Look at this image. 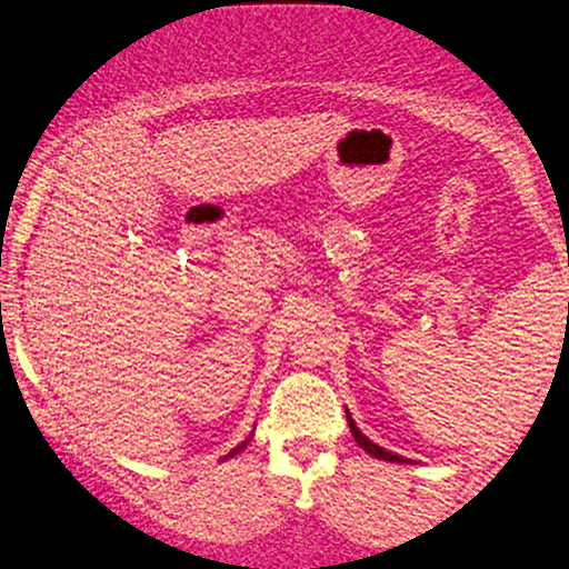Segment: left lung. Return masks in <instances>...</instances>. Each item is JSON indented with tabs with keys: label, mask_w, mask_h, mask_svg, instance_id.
<instances>
[{
	"label": "left lung",
	"mask_w": 569,
	"mask_h": 569,
	"mask_svg": "<svg viewBox=\"0 0 569 569\" xmlns=\"http://www.w3.org/2000/svg\"><path fill=\"white\" fill-rule=\"evenodd\" d=\"M347 420H349V428H351V436H355V441L362 446L365 451H368V455H372V457H378V459H386V462H407L405 457H399V455H391V451H386V449H380L378 443H372L368 436H362V430H359L357 426H355V420H351V417L347 415Z\"/></svg>",
	"instance_id": "left-lung-1"
}]
</instances>
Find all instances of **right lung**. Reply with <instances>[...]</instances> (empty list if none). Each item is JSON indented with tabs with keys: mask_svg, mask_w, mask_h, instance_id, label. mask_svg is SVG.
<instances>
[{
	"mask_svg": "<svg viewBox=\"0 0 569 569\" xmlns=\"http://www.w3.org/2000/svg\"><path fill=\"white\" fill-rule=\"evenodd\" d=\"M247 443H249V438H247V441H243V443H241V446H236V449H233V451H231V455H228V457H233V455H239V451H241V449H243V446H247Z\"/></svg>",
	"mask_w": 569,
	"mask_h": 569,
	"instance_id": "add662e5",
	"label": "right lung"
}]
</instances>
